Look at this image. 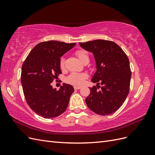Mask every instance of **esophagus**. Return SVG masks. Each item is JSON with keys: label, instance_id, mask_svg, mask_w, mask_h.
Segmentation results:
<instances>
[{"label": "esophagus", "instance_id": "obj_1", "mask_svg": "<svg viewBox=\"0 0 155 155\" xmlns=\"http://www.w3.org/2000/svg\"><path fill=\"white\" fill-rule=\"evenodd\" d=\"M74 88L75 90H79V89H80V88H81V87H77V86H74Z\"/></svg>", "mask_w": 155, "mask_h": 155}]
</instances>
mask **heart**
<instances>
[{
	"label": "heart",
	"instance_id": "1",
	"mask_svg": "<svg viewBox=\"0 0 155 155\" xmlns=\"http://www.w3.org/2000/svg\"><path fill=\"white\" fill-rule=\"evenodd\" d=\"M76 55L80 59L81 62L85 63L89 62V56L87 51L85 50H79L76 51ZM65 64V59L62 57L60 59L59 65L60 67L63 68ZM87 74L86 73H78V72H72L70 73L66 78V81L70 84L74 85L80 86L84 83L85 80L87 78Z\"/></svg>",
	"mask_w": 155,
	"mask_h": 155
}]
</instances>
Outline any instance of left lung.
<instances>
[{"instance_id":"obj_1","label":"left lung","mask_w":155,"mask_h":155,"mask_svg":"<svg viewBox=\"0 0 155 155\" xmlns=\"http://www.w3.org/2000/svg\"><path fill=\"white\" fill-rule=\"evenodd\" d=\"M79 44L94 54L96 64L91 81L97 85L89 88L91 92L86 104L97 114L113 113L123 105L129 92L131 72L127 56L110 41L97 39Z\"/></svg>"}]
</instances>
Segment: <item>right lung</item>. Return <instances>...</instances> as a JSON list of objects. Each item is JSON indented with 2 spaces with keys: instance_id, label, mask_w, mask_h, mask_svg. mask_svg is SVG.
<instances>
[{
  "instance_id": "1",
  "label": "right lung",
  "mask_w": 155,
  "mask_h": 155,
  "mask_svg": "<svg viewBox=\"0 0 155 155\" xmlns=\"http://www.w3.org/2000/svg\"><path fill=\"white\" fill-rule=\"evenodd\" d=\"M76 45L56 41L37 45L27 56L22 66L23 92L31 109L45 118H53L66 110L74 87L63 83L59 91L51 85L61 74V57Z\"/></svg>"
}]
</instances>
